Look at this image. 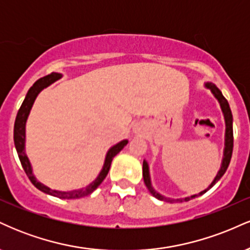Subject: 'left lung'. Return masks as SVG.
Masks as SVG:
<instances>
[{"label": "left lung", "mask_w": 250, "mask_h": 250, "mask_svg": "<svg viewBox=\"0 0 250 250\" xmlns=\"http://www.w3.org/2000/svg\"><path fill=\"white\" fill-rule=\"evenodd\" d=\"M207 88L210 89L211 91H213V94L216 97L217 100H219L220 103H221V108H222L223 110V114H225V119H226V148H225V157H223V161H222V167H221L220 171L217 173L216 177H215V180L211 182V185L209 186L207 189H205L203 191H201L197 195H193V196L190 197H186V199H182L183 201H189L191 199H195V197L197 196H201V195H203L205 193H207V191L210 189L215 183L219 181L221 177L223 176V174L226 173L227 168H228L229 163H230V159H231V155H233V146H234V135H233V115H231V110H230V107H229V103L228 101L226 100V97L222 95V93L215 87L214 84H211V83H207ZM143 180H145V185L147 186L148 190L150 191L151 195L153 196L156 197V199L161 200V201H166V202H179V201H182V200H170V199H167V197L162 196V195H160L159 193H156V191L154 190L153 187H151V183H150V177H149V169H148V165L147 162L143 161Z\"/></svg>", "instance_id": "1"}]
</instances>
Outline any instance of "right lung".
Returning <instances> with one entry per match:
<instances>
[{
	"instance_id": "add662e5",
	"label": "right lung",
	"mask_w": 250,
	"mask_h": 250,
	"mask_svg": "<svg viewBox=\"0 0 250 250\" xmlns=\"http://www.w3.org/2000/svg\"><path fill=\"white\" fill-rule=\"evenodd\" d=\"M60 77H61V74L59 73H51L49 75L43 76L41 79L37 80V81L31 85L29 90H28L27 96H25L23 103H22V105L20 107L19 111H17L15 125H14V143H15L17 154H19V159L20 161H21V165L24 169L25 174H27L28 179L30 180V182L33 183L37 189H40V190L45 194H49V195H53V196L60 197V199H80V197L87 196V195L91 194L100 185H101L102 181L105 179V176H107L109 169H110V165H111V161H113L114 156H115L116 154H119L125 146H127L128 141L127 140H123V141L117 143L116 146H114V147L109 149L102 171L100 173L99 176H97V179L84 189H79V190H73V191H57V190H51V189L45 187V186H43L42 183H40L39 181L35 179V176L33 175L29 160H28L27 155L24 153L25 121H27V117L29 115L31 105H33L34 101H35L37 94H39L43 88L48 87V85L51 84L54 81L59 80Z\"/></svg>"
}]
</instances>
